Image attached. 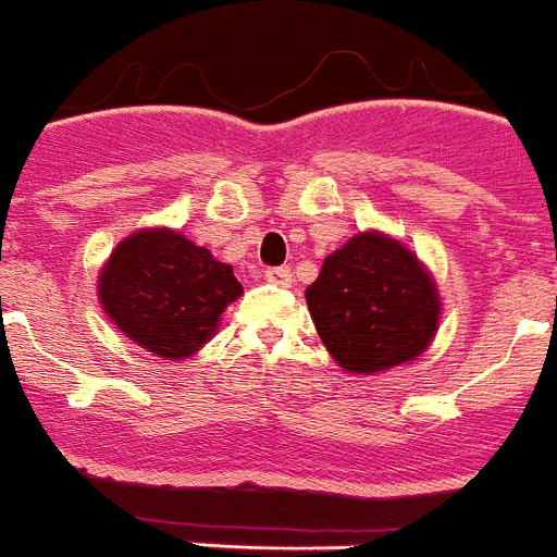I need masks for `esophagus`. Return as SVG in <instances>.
<instances>
[{"label": "esophagus", "mask_w": 557, "mask_h": 557, "mask_svg": "<svg viewBox=\"0 0 557 557\" xmlns=\"http://www.w3.org/2000/svg\"><path fill=\"white\" fill-rule=\"evenodd\" d=\"M264 278H268L270 284L287 287V284L293 282V273H289V268H268V270H264Z\"/></svg>", "instance_id": "esophagus-1"}]
</instances>
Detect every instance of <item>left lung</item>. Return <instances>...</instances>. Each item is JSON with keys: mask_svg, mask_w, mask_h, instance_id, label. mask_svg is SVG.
<instances>
[{"mask_svg": "<svg viewBox=\"0 0 557 557\" xmlns=\"http://www.w3.org/2000/svg\"><path fill=\"white\" fill-rule=\"evenodd\" d=\"M312 324L351 374L417 360L440 326V293L420 259L380 231L351 236L307 287Z\"/></svg>", "mask_w": 557, "mask_h": 557, "instance_id": "8db88e82", "label": "left lung"}]
</instances>
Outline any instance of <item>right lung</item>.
I'll use <instances>...</instances> for the list:
<instances>
[{
	"label": "right lung",
	"instance_id": "add662e5",
	"mask_svg": "<svg viewBox=\"0 0 557 557\" xmlns=\"http://www.w3.org/2000/svg\"><path fill=\"white\" fill-rule=\"evenodd\" d=\"M242 296L231 264L169 227H146L121 242L98 275L109 321L154 358L197 355Z\"/></svg>",
	"mask_w": 557,
	"mask_h": 557
}]
</instances>
